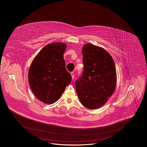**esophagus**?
<instances>
[{
  "mask_svg": "<svg viewBox=\"0 0 147 147\" xmlns=\"http://www.w3.org/2000/svg\"><path fill=\"white\" fill-rule=\"evenodd\" d=\"M71 76H72V79H74V77H75V74H74V72H71Z\"/></svg>",
  "mask_w": 147,
  "mask_h": 147,
  "instance_id": "1",
  "label": "esophagus"
}]
</instances>
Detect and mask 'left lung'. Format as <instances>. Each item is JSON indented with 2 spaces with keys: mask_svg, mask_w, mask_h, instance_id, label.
<instances>
[{
  "mask_svg": "<svg viewBox=\"0 0 147 147\" xmlns=\"http://www.w3.org/2000/svg\"><path fill=\"white\" fill-rule=\"evenodd\" d=\"M84 69L75 82L80 102L89 109L104 105L114 93L117 73L113 59L105 49L87 43L82 49Z\"/></svg>",
  "mask_w": 147,
  "mask_h": 147,
  "instance_id": "8db88e82",
  "label": "left lung"
}]
</instances>
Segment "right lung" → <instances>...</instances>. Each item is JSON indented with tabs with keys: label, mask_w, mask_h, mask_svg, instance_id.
<instances>
[{
	"label": "right lung",
	"mask_w": 147,
	"mask_h": 147,
	"mask_svg": "<svg viewBox=\"0 0 147 147\" xmlns=\"http://www.w3.org/2000/svg\"><path fill=\"white\" fill-rule=\"evenodd\" d=\"M66 47L61 42L49 44L31 64L29 84L35 96L43 103L51 104L58 101L71 82L63 58Z\"/></svg>",
	"instance_id": "right-lung-1"
}]
</instances>
